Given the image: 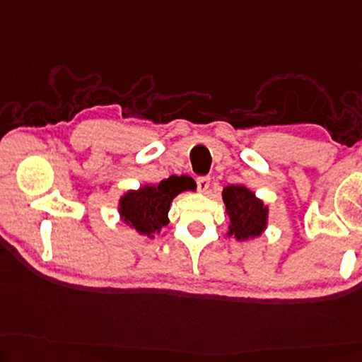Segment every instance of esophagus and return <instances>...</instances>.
<instances>
[{
  "instance_id": "34e87169",
  "label": "esophagus",
  "mask_w": 362,
  "mask_h": 362,
  "mask_svg": "<svg viewBox=\"0 0 362 362\" xmlns=\"http://www.w3.org/2000/svg\"><path fill=\"white\" fill-rule=\"evenodd\" d=\"M197 183H198V190L199 192H206L209 188V177H198Z\"/></svg>"
}]
</instances>
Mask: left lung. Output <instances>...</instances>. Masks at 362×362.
<instances>
[{
    "label": "left lung",
    "instance_id": "8db88e82",
    "mask_svg": "<svg viewBox=\"0 0 362 362\" xmlns=\"http://www.w3.org/2000/svg\"><path fill=\"white\" fill-rule=\"evenodd\" d=\"M223 202L229 216L228 237H234L237 242H245L265 233L269 208L249 187L242 183L224 187Z\"/></svg>",
    "mask_w": 362,
    "mask_h": 362
}]
</instances>
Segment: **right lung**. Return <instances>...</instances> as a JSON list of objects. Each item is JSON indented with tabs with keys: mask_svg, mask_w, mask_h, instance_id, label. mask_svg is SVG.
I'll return each instance as SVG.
<instances>
[{
	"mask_svg": "<svg viewBox=\"0 0 362 362\" xmlns=\"http://www.w3.org/2000/svg\"><path fill=\"white\" fill-rule=\"evenodd\" d=\"M197 183L188 175H170L159 183H144L138 190H128L118 199V216L139 235L154 239L156 233L169 223L172 199L182 192L195 190Z\"/></svg>",
	"mask_w": 362,
	"mask_h": 362,
	"instance_id": "1",
	"label": "right lung"
}]
</instances>
